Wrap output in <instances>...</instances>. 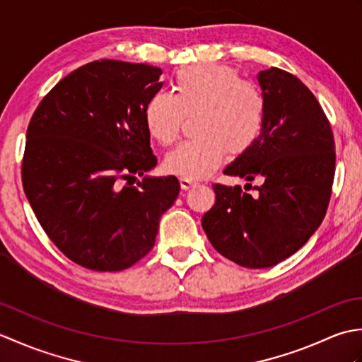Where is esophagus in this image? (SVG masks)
<instances>
[{
    "label": "esophagus",
    "instance_id": "esophagus-1",
    "mask_svg": "<svg viewBox=\"0 0 362 362\" xmlns=\"http://www.w3.org/2000/svg\"><path fill=\"white\" fill-rule=\"evenodd\" d=\"M197 183L196 182H193V180H189V179H180V187H182V189H185V191H188V189H191L193 187H196Z\"/></svg>",
    "mask_w": 362,
    "mask_h": 362
}]
</instances>
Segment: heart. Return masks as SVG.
Returning a JSON list of instances; mask_svg holds the SVG:
<instances>
[{
  "mask_svg": "<svg viewBox=\"0 0 362 362\" xmlns=\"http://www.w3.org/2000/svg\"><path fill=\"white\" fill-rule=\"evenodd\" d=\"M174 93H156L144 107L149 135L160 144H173L180 135L185 115L199 112L196 132L201 138L182 143L165 158L166 171L197 180L210 175L227 152L247 151L264 124L263 93L241 81L228 66L199 64L175 74Z\"/></svg>",
  "mask_w": 362,
  "mask_h": 362,
  "instance_id": "b5f03b06",
  "label": "heart"
}]
</instances>
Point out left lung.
Returning <instances> with one entry per match:
<instances>
[{"mask_svg":"<svg viewBox=\"0 0 362 362\" xmlns=\"http://www.w3.org/2000/svg\"><path fill=\"white\" fill-rule=\"evenodd\" d=\"M257 79L266 104L263 129L224 174L261 185L249 194L216 183V204L202 218L213 247L250 269L279 264L310 240L327 213L336 165L332 127L310 88L274 66Z\"/></svg>","mask_w":362,"mask_h":362,"instance_id":"obj_1","label":"left lung"}]
</instances>
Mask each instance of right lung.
I'll list each match as a JSON object with an SVG mask.
<instances>
[{
  "label": "right lung",
  "mask_w": 362,
  "mask_h": 362,
  "mask_svg": "<svg viewBox=\"0 0 362 362\" xmlns=\"http://www.w3.org/2000/svg\"><path fill=\"white\" fill-rule=\"evenodd\" d=\"M160 74L95 60L65 76L28 126L25 194L49 240L91 271H122L148 255L179 196L174 175L136 180L157 165L144 107L163 86Z\"/></svg>",
  "instance_id": "right-lung-1"
}]
</instances>
